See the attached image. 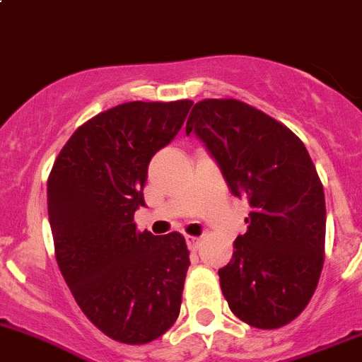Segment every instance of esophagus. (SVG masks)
Masks as SVG:
<instances>
[{
  "label": "esophagus",
  "mask_w": 362,
  "mask_h": 362,
  "mask_svg": "<svg viewBox=\"0 0 362 362\" xmlns=\"http://www.w3.org/2000/svg\"><path fill=\"white\" fill-rule=\"evenodd\" d=\"M186 244H188L189 251L195 252L200 245V238L199 237H193V235H186Z\"/></svg>",
  "instance_id": "esophagus-1"
}]
</instances>
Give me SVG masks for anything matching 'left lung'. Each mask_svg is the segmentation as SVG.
<instances>
[{
  "label": "left lung",
  "instance_id": "left-lung-1",
  "mask_svg": "<svg viewBox=\"0 0 362 362\" xmlns=\"http://www.w3.org/2000/svg\"><path fill=\"white\" fill-rule=\"evenodd\" d=\"M192 130L251 206L247 232L218 272L223 296L249 326L279 329L305 310L322 272L326 202L314 162L293 130L237 99L197 103Z\"/></svg>",
  "mask_w": 362,
  "mask_h": 362
}]
</instances>
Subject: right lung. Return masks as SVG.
<instances>
[{"mask_svg":"<svg viewBox=\"0 0 362 362\" xmlns=\"http://www.w3.org/2000/svg\"><path fill=\"white\" fill-rule=\"evenodd\" d=\"M193 100L118 104L74 130L48 176L55 259L78 307L106 337L150 344L180 315L189 251L180 232H139L148 163Z\"/></svg>","mask_w":362,"mask_h":362,"instance_id":"right-lung-1","label":"right lung"}]
</instances>
